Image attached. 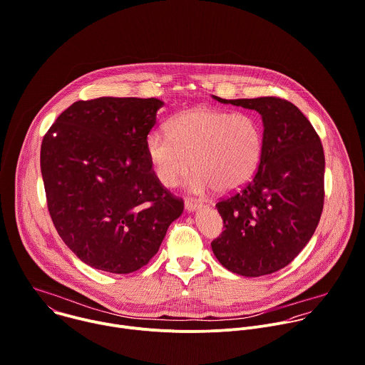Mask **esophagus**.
I'll return each mask as SVG.
<instances>
[{
    "label": "esophagus",
    "instance_id": "esophagus-1",
    "mask_svg": "<svg viewBox=\"0 0 365 365\" xmlns=\"http://www.w3.org/2000/svg\"><path fill=\"white\" fill-rule=\"evenodd\" d=\"M184 207H185V210L187 211H195L197 208H200L201 205L197 202V201H194V200H185V202H184Z\"/></svg>",
    "mask_w": 365,
    "mask_h": 365
}]
</instances>
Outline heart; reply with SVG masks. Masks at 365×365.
<instances>
[{
	"label": "heart",
	"mask_w": 365,
	"mask_h": 365,
	"mask_svg": "<svg viewBox=\"0 0 365 365\" xmlns=\"http://www.w3.org/2000/svg\"><path fill=\"white\" fill-rule=\"evenodd\" d=\"M167 133L153 131L145 141L154 175L167 188L177 187L192 163V192H234L252 178L261 161L262 130L251 114L192 108L173 118Z\"/></svg>",
	"instance_id": "1"
}]
</instances>
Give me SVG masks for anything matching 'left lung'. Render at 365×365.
I'll use <instances>...</instances> for the list:
<instances>
[{"instance_id":"left-lung-1","label":"left lung","mask_w":365,"mask_h":365,"mask_svg":"<svg viewBox=\"0 0 365 365\" xmlns=\"http://www.w3.org/2000/svg\"><path fill=\"white\" fill-rule=\"evenodd\" d=\"M214 98L258 111L264 145L252 180L215 204L224 231L211 242L212 252L231 272L267 275L288 265L319 222L325 194L322 144L307 117L287 100Z\"/></svg>"}]
</instances>
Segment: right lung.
<instances>
[{
    "label": "right lung",
    "instance_id": "1",
    "mask_svg": "<svg viewBox=\"0 0 365 365\" xmlns=\"http://www.w3.org/2000/svg\"><path fill=\"white\" fill-rule=\"evenodd\" d=\"M157 98L101 97L60 114L41 144V174L57 232L86 264L130 274L157 254L184 210L154 175L145 141Z\"/></svg>",
    "mask_w": 365,
    "mask_h": 365
}]
</instances>
